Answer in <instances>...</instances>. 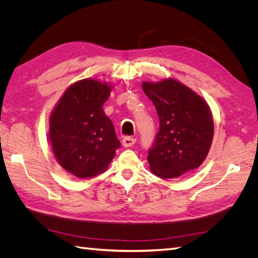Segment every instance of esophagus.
Wrapping results in <instances>:
<instances>
[{
	"mask_svg": "<svg viewBox=\"0 0 258 258\" xmlns=\"http://www.w3.org/2000/svg\"><path fill=\"white\" fill-rule=\"evenodd\" d=\"M135 143H136V139H134V138L127 137V138H123V140H122V145L124 147H130V146L134 145Z\"/></svg>",
	"mask_w": 258,
	"mask_h": 258,
	"instance_id": "34e87169",
	"label": "esophagus"
}]
</instances>
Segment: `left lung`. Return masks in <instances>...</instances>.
<instances>
[{"mask_svg":"<svg viewBox=\"0 0 258 258\" xmlns=\"http://www.w3.org/2000/svg\"><path fill=\"white\" fill-rule=\"evenodd\" d=\"M159 117V131L148 152L150 170L161 178H175L197 169L212 145L214 122L207 101L173 79L142 82Z\"/></svg>","mask_w":258,"mask_h":258,"instance_id":"1","label":"left lung"}]
</instances>
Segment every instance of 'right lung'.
Masks as SVG:
<instances>
[{
    "instance_id": "right-lung-1",
    "label": "right lung",
    "mask_w": 258,
    "mask_h": 258,
    "mask_svg": "<svg viewBox=\"0 0 258 258\" xmlns=\"http://www.w3.org/2000/svg\"><path fill=\"white\" fill-rule=\"evenodd\" d=\"M112 89V84L95 79L77 81L50 113L48 138L54 158L79 178L105 172L120 147L114 124L103 111Z\"/></svg>"
}]
</instances>
